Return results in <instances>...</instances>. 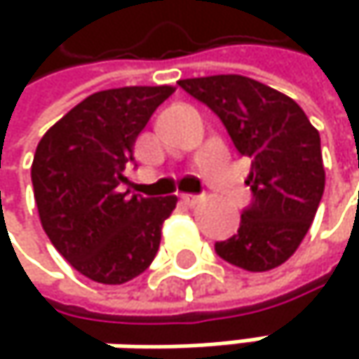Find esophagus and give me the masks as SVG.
<instances>
[{
	"label": "esophagus",
	"mask_w": 359,
	"mask_h": 359,
	"mask_svg": "<svg viewBox=\"0 0 359 359\" xmlns=\"http://www.w3.org/2000/svg\"><path fill=\"white\" fill-rule=\"evenodd\" d=\"M182 201H184V203H189V205H195V203H199V201H201V195L184 193V195H182Z\"/></svg>",
	"instance_id": "34e87169"
}]
</instances>
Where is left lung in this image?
Wrapping results in <instances>:
<instances>
[{
  "instance_id": "1",
  "label": "left lung",
  "mask_w": 359,
  "mask_h": 359,
  "mask_svg": "<svg viewBox=\"0 0 359 359\" xmlns=\"http://www.w3.org/2000/svg\"><path fill=\"white\" fill-rule=\"evenodd\" d=\"M224 124L233 145L251 160V203L237 233L214 245L243 270L266 272L304 241L324 193L320 135L285 93L239 74L179 81Z\"/></svg>"
}]
</instances>
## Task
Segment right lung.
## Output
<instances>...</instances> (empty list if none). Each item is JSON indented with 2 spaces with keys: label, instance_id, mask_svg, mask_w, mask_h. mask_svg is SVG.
<instances>
[{
  "label": "right lung",
  "instance_id": "1",
  "mask_svg": "<svg viewBox=\"0 0 359 359\" xmlns=\"http://www.w3.org/2000/svg\"><path fill=\"white\" fill-rule=\"evenodd\" d=\"M172 87L89 95L39 141L31 168L36 210L53 248L95 283L122 285L154 262L177 197L122 191L133 147Z\"/></svg>",
  "mask_w": 359,
  "mask_h": 359
}]
</instances>
